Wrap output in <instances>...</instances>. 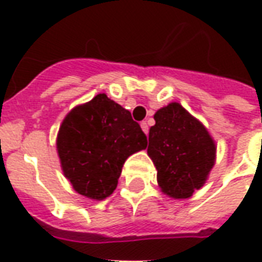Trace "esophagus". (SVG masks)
Listing matches in <instances>:
<instances>
[{"label": "esophagus", "instance_id": "esophagus-1", "mask_svg": "<svg viewBox=\"0 0 262 262\" xmlns=\"http://www.w3.org/2000/svg\"><path fill=\"white\" fill-rule=\"evenodd\" d=\"M140 126H142V130L144 132L146 135H147V133H148V123H147V122L144 120V122H142V123H140Z\"/></svg>", "mask_w": 262, "mask_h": 262}]
</instances>
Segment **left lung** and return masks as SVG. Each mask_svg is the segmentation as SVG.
Segmentation results:
<instances>
[{
    "label": "left lung",
    "instance_id": "8db88e82",
    "mask_svg": "<svg viewBox=\"0 0 262 262\" xmlns=\"http://www.w3.org/2000/svg\"><path fill=\"white\" fill-rule=\"evenodd\" d=\"M147 154L157 170L161 192L187 199L203 187L216 161V143L201 120L181 103L171 102L154 114Z\"/></svg>",
    "mask_w": 262,
    "mask_h": 262
}]
</instances>
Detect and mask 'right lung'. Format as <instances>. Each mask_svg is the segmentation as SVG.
I'll list each match as a JSON object with an SVG mask.
<instances>
[{
	"mask_svg": "<svg viewBox=\"0 0 262 262\" xmlns=\"http://www.w3.org/2000/svg\"><path fill=\"white\" fill-rule=\"evenodd\" d=\"M56 146L75 192L102 201L118 187L126 159L147 147V137L127 109L98 94L66 115Z\"/></svg>",
	"mask_w": 262,
	"mask_h": 262,
	"instance_id": "obj_1",
	"label": "right lung"
}]
</instances>
